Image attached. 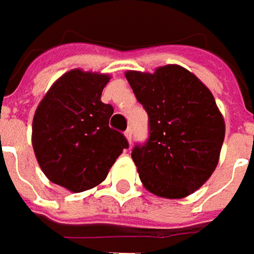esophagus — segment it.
<instances>
[{
	"mask_svg": "<svg viewBox=\"0 0 254 254\" xmlns=\"http://www.w3.org/2000/svg\"><path fill=\"white\" fill-rule=\"evenodd\" d=\"M124 135H126V138L128 140V142L131 144V138H132V130H131V128H127V130L124 131Z\"/></svg>",
	"mask_w": 254,
	"mask_h": 254,
	"instance_id": "esophagus-1",
	"label": "esophagus"
}]
</instances>
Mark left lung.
<instances>
[{
	"instance_id": "8db88e82",
	"label": "left lung",
	"mask_w": 254,
	"mask_h": 254,
	"mask_svg": "<svg viewBox=\"0 0 254 254\" xmlns=\"http://www.w3.org/2000/svg\"><path fill=\"white\" fill-rule=\"evenodd\" d=\"M126 77L148 114V138L131 158L147 190L170 199L188 196L215 171L225 122L209 89L178 64Z\"/></svg>"
}]
</instances>
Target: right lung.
<instances>
[{
    "instance_id": "add662e5",
    "label": "right lung",
    "mask_w": 254,
    "mask_h": 254,
    "mask_svg": "<svg viewBox=\"0 0 254 254\" xmlns=\"http://www.w3.org/2000/svg\"><path fill=\"white\" fill-rule=\"evenodd\" d=\"M107 74L79 69L64 73L35 112L32 145L51 182L83 192L106 180L128 141L110 128L112 104L100 100Z\"/></svg>"
}]
</instances>
